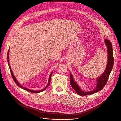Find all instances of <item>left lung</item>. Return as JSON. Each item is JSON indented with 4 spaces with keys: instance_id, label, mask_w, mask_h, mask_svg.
Masks as SVG:
<instances>
[{
    "instance_id": "left-lung-1",
    "label": "left lung",
    "mask_w": 121,
    "mask_h": 121,
    "mask_svg": "<svg viewBox=\"0 0 121 121\" xmlns=\"http://www.w3.org/2000/svg\"><path fill=\"white\" fill-rule=\"evenodd\" d=\"M104 42L108 48V63L104 72L96 79V86L93 91L85 92L82 91L77 83L73 79V77L71 73H70V84L74 90L80 95H87L95 93L101 91L106 84L108 80L109 75L112 70L114 65V57L112 54V48L111 42L108 39H104Z\"/></svg>"
}]
</instances>
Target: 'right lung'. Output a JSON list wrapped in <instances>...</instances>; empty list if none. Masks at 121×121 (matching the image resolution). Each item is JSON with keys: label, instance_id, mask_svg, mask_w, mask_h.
Returning a JSON list of instances; mask_svg holds the SVG:
<instances>
[{"label": "right lung", "instance_id": "obj_1", "mask_svg": "<svg viewBox=\"0 0 121 121\" xmlns=\"http://www.w3.org/2000/svg\"><path fill=\"white\" fill-rule=\"evenodd\" d=\"M9 51H8V53H7V62H8V64H9V69H10V73H11V76H12V77H13V80L14 81L15 83L17 84V85H18V86H19V87L21 88H22V89H25V90H26V91H29V92H33V93H39V92H42V91H44V90H45V89H46V88H47V87L49 86V85L50 84V82H51V75H52V74L53 72H51V73L50 74V76H49V82H48V84L47 85V86H46L45 88H44L43 89H41V90H40V91H34V90H32V89H28V88H26V87H24V86H22V85H21L20 84H19L18 82L17 81V79H16V78L15 77L14 75H13V71H12V70H11V69L10 65V64H9Z\"/></svg>", "mask_w": 121, "mask_h": 121}]
</instances>
